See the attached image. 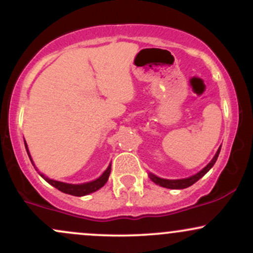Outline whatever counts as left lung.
Returning <instances> with one entry per match:
<instances>
[{
    "label": "left lung",
    "mask_w": 253,
    "mask_h": 253,
    "mask_svg": "<svg viewBox=\"0 0 253 253\" xmlns=\"http://www.w3.org/2000/svg\"><path fill=\"white\" fill-rule=\"evenodd\" d=\"M220 150H221V146L219 147V150L216 151L215 156L213 157V159L211 161V163L207 165V167H205L203 169L200 171V172H197L196 175L191 176V177H188V178H183V179H164V178H161V177H157L156 175H153V173H150L149 177L151 179H152L153 182L156 183V184H159L161 187H164V188H168V189H184V188H188L190 187V185H193L194 183L199 181L200 178H201L202 176H205L206 173L208 172L211 169V167H213L214 164H215L217 157H219V153H220Z\"/></svg>",
    "instance_id": "left-lung-1"
}]
</instances>
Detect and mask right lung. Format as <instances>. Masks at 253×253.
Masks as SVG:
<instances>
[{"label": "right lung", "instance_id": "add662e5", "mask_svg": "<svg viewBox=\"0 0 253 253\" xmlns=\"http://www.w3.org/2000/svg\"><path fill=\"white\" fill-rule=\"evenodd\" d=\"M25 146H26V150H27L28 157H30L32 164H33V161H32V158H31L30 151H28V147H27V144H26V141H25ZM110 169H112V168H110V165H109V167L107 168V170L104 171L102 175L98 177L97 179H95V181H92V182L83 183V184H69V183L58 182V181H54V179L47 178V177L43 176L42 173H40V176H42L46 182L50 183V184L53 185L54 188H57L58 190L62 191V193L69 194V195H74V196H84V195H88V194H90V193H94V191L98 190L100 188H102L103 185L106 184L107 181H108V177L110 175Z\"/></svg>", "mask_w": 253, "mask_h": 253}]
</instances>
